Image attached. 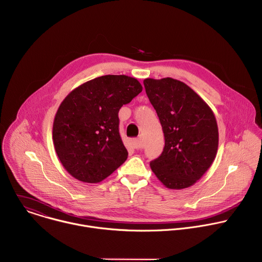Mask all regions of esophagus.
Returning a JSON list of instances; mask_svg holds the SVG:
<instances>
[{"label": "esophagus", "instance_id": "34e87169", "mask_svg": "<svg viewBox=\"0 0 262 262\" xmlns=\"http://www.w3.org/2000/svg\"><path fill=\"white\" fill-rule=\"evenodd\" d=\"M131 145H132L134 148H136V149L141 148V142H140V140H139L138 138H133V139H131Z\"/></svg>", "mask_w": 262, "mask_h": 262}]
</instances>
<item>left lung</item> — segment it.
Listing matches in <instances>:
<instances>
[{
	"label": "left lung",
	"mask_w": 262,
	"mask_h": 262,
	"mask_svg": "<svg viewBox=\"0 0 262 262\" xmlns=\"http://www.w3.org/2000/svg\"><path fill=\"white\" fill-rule=\"evenodd\" d=\"M143 84L165 137L163 151L150 161V168L165 187L188 188L216 158L219 132L214 113L180 80L146 78Z\"/></svg>",
	"instance_id": "1"
}]
</instances>
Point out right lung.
Segmentation results:
<instances>
[{
	"label": "right lung",
	"instance_id": "add662e5",
	"mask_svg": "<svg viewBox=\"0 0 262 262\" xmlns=\"http://www.w3.org/2000/svg\"><path fill=\"white\" fill-rule=\"evenodd\" d=\"M142 91L136 78L104 75L74 89L56 114L52 139L65 169L84 183H99L127 159L119 111Z\"/></svg>",
	"mask_w": 262,
	"mask_h": 262
}]
</instances>
